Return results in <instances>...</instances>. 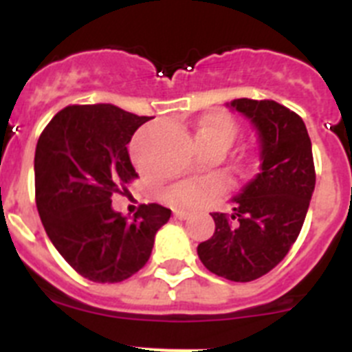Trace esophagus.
Wrapping results in <instances>:
<instances>
[{
  "label": "esophagus",
  "instance_id": "esophagus-1",
  "mask_svg": "<svg viewBox=\"0 0 352 352\" xmlns=\"http://www.w3.org/2000/svg\"><path fill=\"white\" fill-rule=\"evenodd\" d=\"M174 217L179 220H186L190 217V211H185V210H174Z\"/></svg>",
  "mask_w": 352,
  "mask_h": 352
}]
</instances>
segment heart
<instances>
[{
	"label": "heart",
	"instance_id": "1",
	"mask_svg": "<svg viewBox=\"0 0 352 352\" xmlns=\"http://www.w3.org/2000/svg\"><path fill=\"white\" fill-rule=\"evenodd\" d=\"M234 133L236 125L231 118L226 116V114H210L199 123L195 138H217L231 144ZM220 186H222V183L214 178L192 179V182H183L173 186L166 194V197L173 206L195 208L213 197L220 190Z\"/></svg>",
	"mask_w": 352,
	"mask_h": 352
}]
</instances>
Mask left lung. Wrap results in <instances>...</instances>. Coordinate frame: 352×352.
<instances>
[{"label":"left lung","instance_id":"left-lung-1","mask_svg":"<svg viewBox=\"0 0 352 352\" xmlns=\"http://www.w3.org/2000/svg\"><path fill=\"white\" fill-rule=\"evenodd\" d=\"M227 107L247 118L259 142V173L231 199V214L211 213L214 232L199 243L214 275L250 282L287 256L316 186L312 142L303 120L273 100L236 98Z\"/></svg>","mask_w":352,"mask_h":352}]
</instances>
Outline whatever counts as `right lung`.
I'll return each instance as SVG.
<instances>
[{"label": "right lung", "mask_w": 352, "mask_h": 352, "mask_svg": "<svg viewBox=\"0 0 352 352\" xmlns=\"http://www.w3.org/2000/svg\"><path fill=\"white\" fill-rule=\"evenodd\" d=\"M148 120L113 104L70 105L36 142L35 195L43 229L72 268L93 282L114 284L138 273L170 219L160 204H142L132 219L111 204V195L138 178L126 144Z\"/></svg>", "instance_id": "obj_1"}]
</instances>
